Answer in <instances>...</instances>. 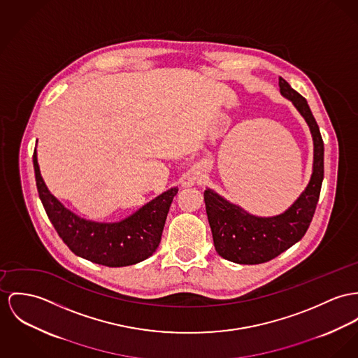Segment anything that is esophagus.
<instances>
[{
    "label": "esophagus",
    "instance_id": "34e87169",
    "mask_svg": "<svg viewBox=\"0 0 358 358\" xmlns=\"http://www.w3.org/2000/svg\"><path fill=\"white\" fill-rule=\"evenodd\" d=\"M185 185H189V184H185Z\"/></svg>",
    "mask_w": 358,
    "mask_h": 358
}]
</instances>
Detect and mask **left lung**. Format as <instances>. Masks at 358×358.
Here are the masks:
<instances>
[{"label": "left lung", "mask_w": 358, "mask_h": 358, "mask_svg": "<svg viewBox=\"0 0 358 358\" xmlns=\"http://www.w3.org/2000/svg\"><path fill=\"white\" fill-rule=\"evenodd\" d=\"M280 94L290 99L309 125L313 138V173L306 189L283 214L259 218L229 203L218 193L204 191L207 218L218 255L238 264H260L299 243L306 233L319 201L324 177V143L306 99L279 78Z\"/></svg>", "instance_id": "left-lung-1"}]
</instances>
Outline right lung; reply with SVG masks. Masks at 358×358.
<instances>
[{"label": "right lung", "mask_w": 358, "mask_h": 358, "mask_svg": "<svg viewBox=\"0 0 358 358\" xmlns=\"http://www.w3.org/2000/svg\"><path fill=\"white\" fill-rule=\"evenodd\" d=\"M32 162L43 208L61 240L75 255L106 267H125L145 260L157 250L177 188L155 197L127 220L117 223L91 222L66 210L49 192L39 171L36 150Z\"/></svg>", "instance_id": "1"}]
</instances>
